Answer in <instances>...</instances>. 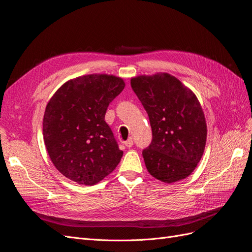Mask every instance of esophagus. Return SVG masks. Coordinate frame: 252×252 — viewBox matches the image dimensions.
<instances>
[{"label": "esophagus", "mask_w": 252, "mask_h": 252, "mask_svg": "<svg viewBox=\"0 0 252 252\" xmlns=\"http://www.w3.org/2000/svg\"><path fill=\"white\" fill-rule=\"evenodd\" d=\"M124 145H125L126 147H128V148L132 147V145H133V140H132V138H129L127 141H125V142H124Z\"/></svg>", "instance_id": "esophagus-1"}]
</instances>
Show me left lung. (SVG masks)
Returning <instances> with one entry per match:
<instances>
[{
	"label": "left lung",
	"mask_w": 252,
	"mask_h": 252,
	"mask_svg": "<svg viewBox=\"0 0 252 252\" xmlns=\"http://www.w3.org/2000/svg\"><path fill=\"white\" fill-rule=\"evenodd\" d=\"M130 83L152 129V142L143 150L148 172L168 184L186 179L201 161L207 139L196 95L167 72L136 75Z\"/></svg>",
	"instance_id": "obj_1"
}]
</instances>
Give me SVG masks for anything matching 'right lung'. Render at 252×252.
<instances>
[{
	"label": "right lung",
	"mask_w": 252,
	"mask_h": 252,
	"mask_svg": "<svg viewBox=\"0 0 252 252\" xmlns=\"http://www.w3.org/2000/svg\"><path fill=\"white\" fill-rule=\"evenodd\" d=\"M124 87L120 77L93 73L65 82L50 97L43 138L52 164L65 178L91 186L116 169L123 151L105 113Z\"/></svg>",
	"instance_id": "add662e5"
}]
</instances>
